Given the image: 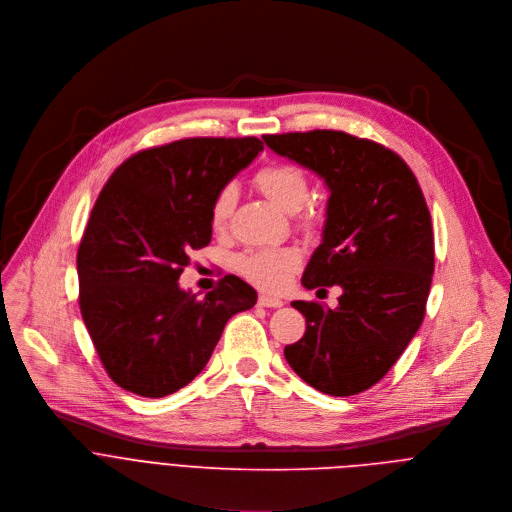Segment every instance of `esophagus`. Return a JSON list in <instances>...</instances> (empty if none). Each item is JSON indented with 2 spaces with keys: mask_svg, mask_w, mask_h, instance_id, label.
<instances>
[{
  "mask_svg": "<svg viewBox=\"0 0 512 512\" xmlns=\"http://www.w3.org/2000/svg\"><path fill=\"white\" fill-rule=\"evenodd\" d=\"M258 304H260V306H266V309H280V306H282L284 302H282V298L260 294V298H258Z\"/></svg>",
  "mask_w": 512,
  "mask_h": 512,
  "instance_id": "1",
  "label": "esophagus"
}]
</instances>
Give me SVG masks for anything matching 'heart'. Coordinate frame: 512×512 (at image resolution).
I'll return each mask as SVG.
<instances>
[{
    "label": "heart",
    "mask_w": 512,
    "mask_h": 512,
    "mask_svg": "<svg viewBox=\"0 0 512 512\" xmlns=\"http://www.w3.org/2000/svg\"><path fill=\"white\" fill-rule=\"evenodd\" d=\"M256 189L284 214H296L309 201L311 185L306 173L290 163H272L254 175ZM236 208V187L226 185L212 203V226L224 230ZM300 254L294 248L250 250L238 258V270L266 290L282 288L298 268Z\"/></svg>",
    "instance_id": "obj_1"
}]
</instances>
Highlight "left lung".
<instances>
[{
	"instance_id": "8db88e82",
	"label": "left lung",
	"mask_w": 512,
	"mask_h": 512,
	"mask_svg": "<svg viewBox=\"0 0 512 512\" xmlns=\"http://www.w3.org/2000/svg\"><path fill=\"white\" fill-rule=\"evenodd\" d=\"M327 189L321 246L304 288L341 286L337 309L294 300L304 337L284 357L311 387L345 397L375 385L418 333L434 274L432 218L416 175L379 143L343 131L264 135Z\"/></svg>"
}]
</instances>
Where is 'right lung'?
Masks as SVG:
<instances>
[{"label":"right lung","instance_id":"add662e5","mask_svg":"<svg viewBox=\"0 0 512 512\" xmlns=\"http://www.w3.org/2000/svg\"><path fill=\"white\" fill-rule=\"evenodd\" d=\"M256 137L181 139L129 157L102 187L76 268L80 313L109 377L143 397L185 387L226 323L258 300L224 276L201 300L179 286L189 252L212 240V203L262 151Z\"/></svg>","mask_w":512,"mask_h":512}]
</instances>
